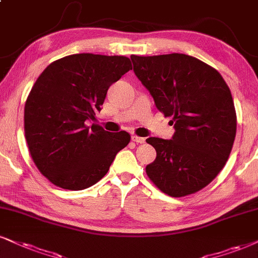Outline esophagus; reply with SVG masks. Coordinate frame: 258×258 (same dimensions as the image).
<instances>
[{
	"label": "esophagus",
	"mask_w": 258,
	"mask_h": 258,
	"mask_svg": "<svg viewBox=\"0 0 258 258\" xmlns=\"http://www.w3.org/2000/svg\"><path fill=\"white\" fill-rule=\"evenodd\" d=\"M132 140L134 142H136V144H145V141H146L144 138H140V136H136V135H133Z\"/></svg>",
	"instance_id": "34e87169"
}]
</instances>
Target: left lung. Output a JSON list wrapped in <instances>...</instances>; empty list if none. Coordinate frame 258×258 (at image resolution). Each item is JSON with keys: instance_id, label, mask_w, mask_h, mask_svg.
Here are the masks:
<instances>
[{"instance_id": "obj_1", "label": "left lung", "mask_w": 258, "mask_h": 258, "mask_svg": "<svg viewBox=\"0 0 258 258\" xmlns=\"http://www.w3.org/2000/svg\"><path fill=\"white\" fill-rule=\"evenodd\" d=\"M134 73L165 117L171 140H146L157 151L149 179L172 197L195 194L218 176L230 157L237 116L230 88L217 69L184 53L132 55Z\"/></svg>"}]
</instances>
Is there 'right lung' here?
<instances>
[{"mask_svg":"<svg viewBox=\"0 0 258 258\" xmlns=\"http://www.w3.org/2000/svg\"><path fill=\"white\" fill-rule=\"evenodd\" d=\"M124 56L76 53L44 69L25 104V138L34 164L55 185L90 187L107 173L130 142L126 132L88 126L107 90L132 69Z\"/></svg>","mask_w":258,"mask_h":258,"instance_id":"add662e5","label":"right lung"}]
</instances>
